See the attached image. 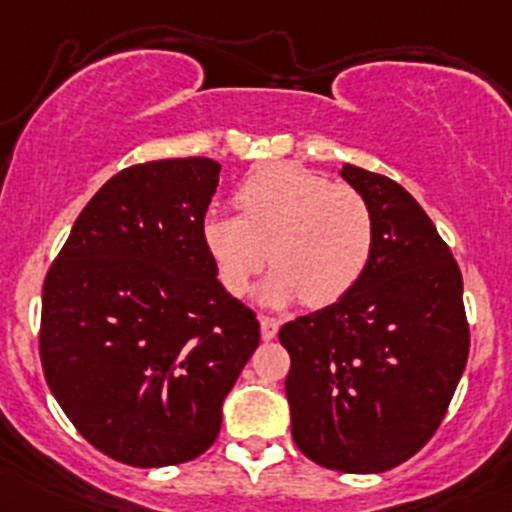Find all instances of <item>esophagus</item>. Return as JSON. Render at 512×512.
I'll use <instances>...</instances> for the list:
<instances>
[{
    "label": "esophagus",
    "instance_id": "obj_1",
    "mask_svg": "<svg viewBox=\"0 0 512 512\" xmlns=\"http://www.w3.org/2000/svg\"><path fill=\"white\" fill-rule=\"evenodd\" d=\"M260 328H262V340H267V342L274 340V338H277V333H279V320L262 316L260 318Z\"/></svg>",
    "mask_w": 512,
    "mask_h": 512
}]
</instances>
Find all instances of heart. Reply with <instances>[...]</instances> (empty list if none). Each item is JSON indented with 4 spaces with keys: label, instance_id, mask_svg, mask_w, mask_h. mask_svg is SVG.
<instances>
[{
    "label": "heart",
    "instance_id": "obj_1",
    "mask_svg": "<svg viewBox=\"0 0 512 512\" xmlns=\"http://www.w3.org/2000/svg\"><path fill=\"white\" fill-rule=\"evenodd\" d=\"M238 216L209 213L201 240L230 296H243L269 262L262 303L303 299L323 308L350 294L374 250V216L347 184L299 165H272L245 179L233 196Z\"/></svg>",
    "mask_w": 512,
    "mask_h": 512
}]
</instances>
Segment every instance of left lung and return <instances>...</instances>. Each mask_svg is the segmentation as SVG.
I'll list each match as a JSON object with an SVG mask.
<instances>
[{
  "instance_id": "left-lung-1",
  "label": "left lung",
  "mask_w": 512,
  "mask_h": 512,
  "mask_svg": "<svg viewBox=\"0 0 512 512\" xmlns=\"http://www.w3.org/2000/svg\"><path fill=\"white\" fill-rule=\"evenodd\" d=\"M367 199L374 250L333 306L282 325L291 435L311 462L379 474L435 435L469 357L462 272L428 213L384 174L342 165Z\"/></svg>"
}]
</instances>
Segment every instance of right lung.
<instances>
[{"label":"right lung","mask_w":512,"mask_h":512,"mask_svg":"<svg viewBox=\"0 0 512 512\" xmlns=\"http://www.w3.org/2000/svg\"><path fill=\"white\" fill-rule=\"evenodd\" d=\"M221 165L174 157L109 179L43 284L41 364L89 445L131 466L192 462L260 345L201 240Z\"/></svg>","instance_id":"obj_1"}]
</instances>
